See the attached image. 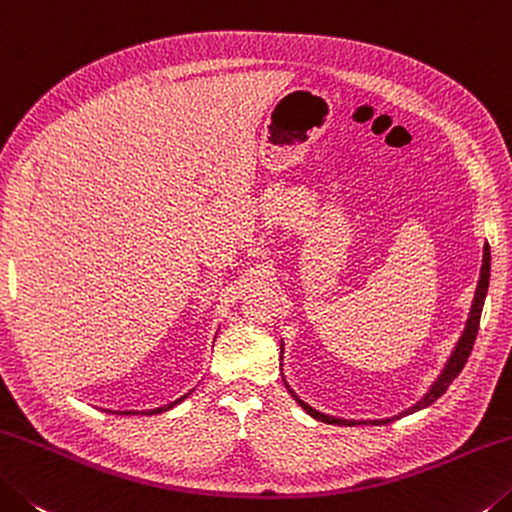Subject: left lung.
<instances>
[{
  "instance_id": "left-lung-1",
  "label": "left lung",
  "mask_w": 512,
  "mask_h": 512,
  "mask_svg": "<svg viewBox=\"0 0 512 512\" xmlns=\"http://www.w3.org/2000/svg\"><path fill=\"white\" fill-rule=\"evenodd\" d=\"M490 245L485 242L483 247V265H481V274H479V283H476V292H474V299H472V308H469V315H467V322H465V329L463 333H460V338L456 342V347L451 349V354L447 358L445 367H442V372L438 374V379H435L431 383V388L424 392V397L420 401H415L413 406L401 410V413L392 415V417H383V420H345V417H335V415H326V413H320V410H315L311 404H306L304 399L297 397V392L290 388L286 376H283V381H286V388L292 397H295L297 404L306 410L308 415L315 417V420H320L324 424H338V426H356V424H390L399 420V417H406V415H413L417 413V410H422L426 406H431L435 399H440L442 395H445L447 388L451 383H454L456 376L463 372V367L467 363L469 354H472V347H474V340H476V333H479V322H481V313H483V301H485V295H488V286H490ZM283 349H286V345H283L281 340V360H283ZM283 367V365H281Z\"/></svg>"
}]
</instances>
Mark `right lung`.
Instances as JSON below:
<instances>
[{"label":"right lung","mask_w":512,"mask_h":512,"mask_svg":"<svg viewBox=\"0 0 512 512\" xmlns=\"http://www.w3.org/2000/svg\"><path fill=\"white\" fill-rule=\"evenodd\" d=\"M192 392V390H190ZM190 392H186V395L183 397H179L177 401H170V404H165V406H158V408H149V410H106V413H113V415H158V413H163V410H170L172 406H177V404H181L183 399H186Z\"/></svg>","instance_id":"1"}]
</instances>
